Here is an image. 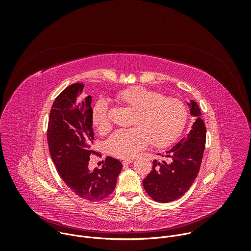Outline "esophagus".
I'll use <instances>...</instances> for the list:
<instances>
[{
	"label": "esophagus",
	"instance_id": "esophagus-1",
	"mask_svg": "<svg viewBox=\"0 0 251 251\" xmlns=\"http://www.w3.org/2000/svg\"><path fill=\"white\" fill-rule=\"evenodd\" d=\"M132 162H133L132 160H130V159H126V160H124V161L122 162V164H123V165H129V164H130V163H132Z\"/></svg>",
	"mask_w": 251,
	"mask_h": 251
}]
</instances>
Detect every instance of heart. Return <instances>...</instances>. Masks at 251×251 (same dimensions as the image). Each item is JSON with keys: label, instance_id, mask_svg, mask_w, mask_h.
I'll list each match as a JSON object with an SVG mask.
<instances>
[{"label": "heart", "instance_id": "1", "mask_svg": "<svg viewBox=\"0 0 251 251\" xmlns=\"http://www.w3.org/2000/svg\"><path fill=\"white\" fill-rule=\"evenodd\" d=\"M117 100L133 110L130 129L113 133L106 146L115 157L127 159L135 157L147 147L149 142L155 147H166L178 136L186 124L188 110L176 98L163 97L157 91L141 86H133L121 91ZM92 123L100 133L111 129L108 104L99 100L92 110Z\"/></svg>", "mask_w": 251, "mask_h": 251}]
</instances>
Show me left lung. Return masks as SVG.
I'll return each instance as SVG.
<instances>
[{
  "mask_svg": "<svg viewBox=\"0 0 251 251\" xmlns=\"http://www.w3.org/2000/svg\"><path fill=\"white\" fill-rule=\"evenodd\" d=\"M195 122L190 133L176 145L161 155L164 160L153 162L150 174L143 181L147 194L158 202L181 198L197 177L205 147L206 129L197 102L188 103Z\"/></svg>",
  "mask_w": 251,
  "mask_h": 251,
  "instance_id": "left-lung-1",
  "label": "left lung"
}]
</instances>
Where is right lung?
<instances>
[{"label": "right lung", "mask_w": 251, "mask_h": 251, "mask_svg": "<svg viewBox=\"0 0 251 251\" xmlns=\"http://www.w3.org/2000/svg\"><path fill=\"white\" fill-rule=\"evenodd\" d=\"M84 84L67 86L54 100L49 119L48 144L51 160L66 186L77 197L99 201L112 194L122 164L107 157L100 169L90 171L92 150L91 96L83 95Z\"/></svg>", "instance_id": "add662e5"}]
</instances>
